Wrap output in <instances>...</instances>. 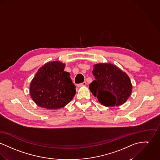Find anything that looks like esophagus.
Returning <instances> with one entry per match:
<instances>
[{
    "label": "esophagus",
    "mask_w": 160,
    "mask_h": 160,
    "mask_svg": "<svg viewBox=\"0 0 160 160\" xmlns=\"http://www.w3.org/2000/svg\"><path fill=\"white\" fill-rule=\"evenodd\" d=\"M86 82H83V83H79V84H78V85H77V86H78V87H81V86H86Z\"/></svg>",
    "instance_id": "esophagus-1"
}]
</instances>
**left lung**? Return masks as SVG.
Returning a JSON list of instances; mask_svg holds the SVG:
<instances>
[{"label":"left lung","mask_w":160,"mask_h":160,"mask_svg":"<svg viewBox=\"0 0 160 160\" xmlns=\"http://www.w3.org/2000/svg\"><path fill=\"white\" fill-rule=\"evenodd\" d=\"M92 73L95 80L89 84V89L103 105L118 107L130 97L132 91L130 78L116 66L110 63L96 64Z\"/></svg>","instance_id":"left-lung-1"}]
</instances>
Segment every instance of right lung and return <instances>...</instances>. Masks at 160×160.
Masks as SVG:
<instances>
[{
    "instance_id": "1",
    "label": "right lung",
    "mask_w": 160,
    "mask_h": 160,
    "mask_svg": "<svg viewBox=\"0 0 160 160\" xmlns=\"http://www.w3.org/2000/svg\"><path fill=\"white\" fill-rule=\"evenodd\" d=\"M65 64L49 62L39 69L31 82V98L40 107L57 110L65 107L76 93L70 74L64 71Z\"/></svg>"
}]
</instances>
